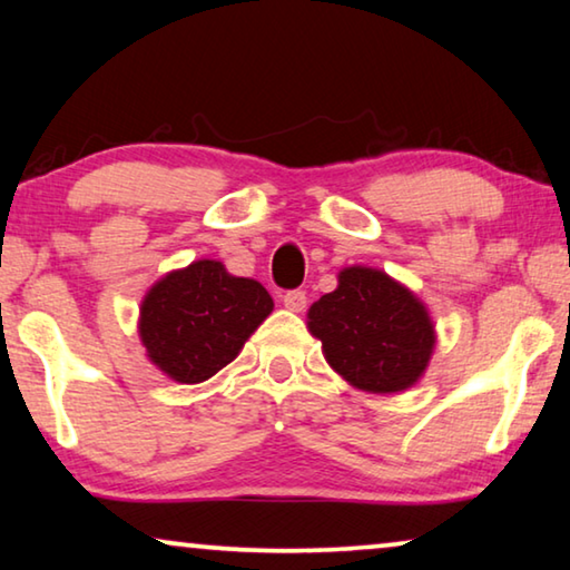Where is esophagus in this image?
Here are the masks:
<instances>
[{
	"label": "esophagus",
	"instance_id": "34e87169",
	"mask_svg": "<svg viewBox=\"0 0 570 570\" xmlns=\"http://www.w3.org/2000/svg\"><path fill=\"white\" fill-rule=\"evenodd\" d=\"M283 305L287 311L301 313V311H305V305H308V297H305L303 291H287V293H283Z\"/></svg>",
	"mask_w": 570,
	"mask_h": 570
}]
</instances>
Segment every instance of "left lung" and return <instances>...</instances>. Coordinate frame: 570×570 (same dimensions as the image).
<instances>
[{"mask_svg":"<svg viewBox=\"0 0 570 570\" xmlns=\"http://www.w3.org/2000/svg\"><path fill=\"white\" fill-rule=\"evenodd\" d=\"M308 331L331 370L372 395L413 387L435 348L425 303L395 277L362 265L341 269L336 291L311 305Z\"/></svg>","mask_w":570,"mask_h":570,"instance_id":"1","label":"left lung"}]
</instances>
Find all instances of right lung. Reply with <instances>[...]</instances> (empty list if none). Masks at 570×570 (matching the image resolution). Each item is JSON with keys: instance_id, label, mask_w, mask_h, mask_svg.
<instances>
[{"instance_id": "right-lung-1", "label": "right lung", "mask_w": 570, "mask_h": 570, "mask_svg": "<svg viewBox=\"0 0 570 570\" xmlns=\"http://www.w3.org/2000/svg\"><path fill=\"white\" fill-rule=\"evenodd\" d=\"M275 303L257 279L236 277L216 259L173 269L139 305L147 358L180 384H198L239 356Z\"/></svg>"}]
</instances>
